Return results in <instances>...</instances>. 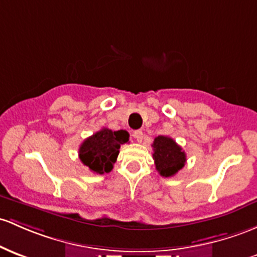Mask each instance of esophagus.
I'll use <instances>...</instances> for the list:
<instances>
[{"label": "esophagus", "mask_w": 257, "mask_h": 257, "mask_svg": "<svg viewBox=\"0 0 257 257\" xmlns=\"http://www.w3.org/2000/svg\"><path fill=\"white\" fill-rule=\"evenodd\" d=\"M134 137H135V139L138 140V142L142 143V140H143V138H144V133H143L142 131H135L134 132Z\"/></svg>", "instance_id": "esophagus-1"}]
</instances>
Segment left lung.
<instances>
[{
    "instance_id": "obj_1",
    "label": "left lung",
    "mask_w": 257,
    "mask_h": 257,
    "mask_svg": "<svg viewBox=\"0 0 257 257\" xmlns=\"http://www.w3.org/2000/svg\"><path fill=\"white\" fill-rule=\"evenodd\" d=\"M154 157L156 170L162 177H172L177 172L184 167L187 162V156L183 149L170 137L159 135L155 138L154 144Z\"/></svg>"
}]
</instances>
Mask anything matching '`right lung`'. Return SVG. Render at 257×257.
I'll return each instance as SVG.
<instances>
[{
  "label": "right lung",
  "instance_id": "add662e5",
  "mask_svg": "<svg viewBox=\"0 0 257 257\" xmlns=\"http://www.w3.org/2000/svg\"><path fill=\"white\" fill-rule=\"evenodd\" d=\"M128 142V132L102 128L84 140L79 148V159L94 173H108L117 161L120 145Z\"/></svg>",
  "mask_w": 257,
  "mask_h": 257
}]
</instances>
